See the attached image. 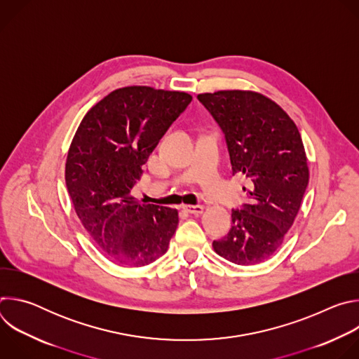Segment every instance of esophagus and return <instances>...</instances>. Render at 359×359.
I'll list each match as a JSON object with an SVG mask.
<instances>
[{
    "mask_svg": "<svg viewBox=\"0 0 359 359\" xmlns=\"http://www.w3.org/2000/svg\"><path fill=\"white\" fill-rule=\"evenodd\" d=\"M183 210H186L187 213H191V215H201L204 212V206L203 204H196V206L186 204V206H183Z\"/></svg>",
    "mask_w": 359,
    "mask_h": 359,
    "instance_id": "1",
    "label": "esophagus"
}]
</instances>
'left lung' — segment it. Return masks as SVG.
<instances>
[{"label":"left lung","mask_w":359,"mask_h":359,"mask_svg":"<svg viewBox=\"0 0 359 359\" xmlns=\"http://www.w3.org/2000/svg\"><path fill=\"white\" fill-rule=\"evenodd\" d=\"M197 99L224 133L233 175L252 183L251 204L231 212L227 236L213 241L223 259L259 264L278 250L309 186V166L292 119L267 96L251 90H217Z\"/></svg>","instance_id":"8db88e82"}]
</instances>
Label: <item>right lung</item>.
<instances>
[{"label":"right lung","mask_w":359,"mask_h":359,"mask_svg":"<svg viewBox=\"0 0 359 359\" xmlns=\"http://www.w3.org/2000/svg\"><path fill=\"white\" fill-rule=\"evenodd\" d=\"M190 102L186 92L121 88L90 108L72 139L65 182L75 212L97 247L119 264L158 260L176 231L177 210L142 204L130 190Z\"/></svg>","instance_id":"1"}]
</instances>
